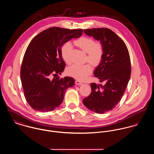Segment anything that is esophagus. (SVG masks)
Masks as SVG:
<instances>
[{
    "instance_id": "1",
    "label": "esophagus",
    "mask_w": 154,
    "mask_h": 154,
    "mask_svg": "<svg viewBox=\"0 0 154 154\" xmlns=\"http://www.w3.org/2000/svg\"><path fill=\"white\" fill-rule=\"evenodd\" d=\"M75 84H76V85H82V82H81L79 80H76L75 81Z\"/></svg>"
}]
</instances>
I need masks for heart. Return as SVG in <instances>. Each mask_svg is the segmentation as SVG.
Here are the masks:
<instances>
[{
	"instance_id": "b5f03b06",
	"label": "heart",
	"mask_w": 154,
	"mask_h": 154,
	"mask_svg": "<svg viewBox=\"0 0 154 154\" xmlns=\"http://www.w3.org/2000/svg\"><path fill=\"white\" fill-rule=\"evenodd\" d=\"M74 43L86 53V60L94 66H97L100 62L103 55V46L100 42L88 36H82L74 41ZM72 45L70 42H66L61 48V55L67 63L70 62V52ZM92 67L89 64H74L67 69V73L75 78L83 80L92 72Z\"/></svg>"
}]
</instances>
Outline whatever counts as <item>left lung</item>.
Masks as SVG:
<instances>
[{
  "mask_svg": "<svg viewBox=\"0 0 154 154\" xmlns=\"http://www.w3.org/2000/svg\"><path fill=\"white\" fill-rule=\"evenodd\" d=\"M84 32L103 45V57L94 74L105 84H91L92 92L83 103L92 111L105 113L116 106L126 90L131 73L130 56L125 43L111 29L93 28Z\"/></svg>",
  "mask_w": 154,
  "mask_h": 154,
  "instance_id": "1",
  "label": "left lung"
}]
</instances>
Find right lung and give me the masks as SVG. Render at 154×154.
Returning a JSON list of instances; mask_svg holds the SVG:
<instances>
[{
  "mask_svg": "<svg viewBox=\"0 0 154 154\" xmlns=\"http://www.w3.org/2000/svg\"><path fill=\"white\" fill-rule=\"evenodd\" d=\"M82 29L48 28L30 42L23 56L20 79L25 97L36 111H52L62 103L66 91L75 84V79L65 76L51 79L52 74H61L65 63L61 48L72 38H79Z\"/></svg>",
  "mask_w": 154,
  "mask_h": 154,
  "instance_id": "obj_1",
  "label": "right lung"
}]
</instances>
